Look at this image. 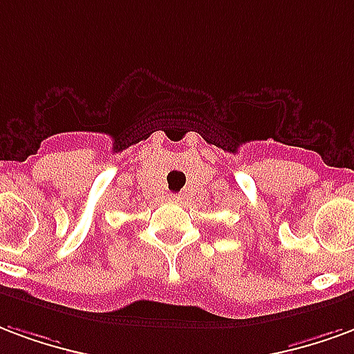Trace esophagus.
Returning a JSON list of instances; mask_svg holds the SVG:
<instances>
[{
  "instance_id": "34e87169",
  "label": "esophagus",
  "mask_w": 354,
  "mask_h": 354,
  "mask_svg": "<svg viewBox=\"0 0 354 354\" xmlns=\"http://www.w3.org/2000/svg\"><path fill=\"white\" fill-rule=\"evenodd\" d=\"M167 200H169V202H180L183 198H180L179 194H169L167 196Z\"/></svg>"
}]
</instances>
